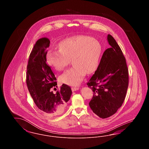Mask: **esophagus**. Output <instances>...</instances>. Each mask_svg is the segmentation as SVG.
<instances>
[{"mask_svg": "<svg viewBox=\"0 0 149 149\" xmlns=\"http://www.w3.org/2000/svg\"><path fill=\"white\" fill-rule=\"evenodd\" d=\"M79 89V87H77V86H74V87H72V88H71V90H72V92L78 91Z\"/></svg>", "mask_w": 149, "mask_h": 149, "instance_id": "1", "label": "esophagus"}]
</instances>
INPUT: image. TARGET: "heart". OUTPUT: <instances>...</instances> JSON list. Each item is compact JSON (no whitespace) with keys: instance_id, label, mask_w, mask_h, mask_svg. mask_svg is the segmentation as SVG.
I'll use <instances>...</instances> for the list:
<instances>
[{"instance_id":"1","label":"heart","mask_w":149,"mask_h":149,"mask_svg":"<svg viewBox=\"0 0 149 149\" xmlns=\"http://www.w3.org/2000/svg\"><path fill=\"white\" fill-rule=\"evenodd\" d=\"M58 51L50 50L46 54V62L57 71L63 70L71 60L72 67L59 78L61 82L77 85L84 78L97 69L101 55V46L92 38L78 36L61 41Z\"/></svg>"}]
</instances>
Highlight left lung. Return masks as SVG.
Instances as JSON below:
<instances>
[{
    "mask_svg": "<svg viewBox=\"0 0 149 149\" xmlns=\"http://www.w3.org/2000/svg\"><path fill=\"white\" fill-rule=\"evenodd\" d=\"M107 41L111 47L104 52L87 83L94 92L89 106L102 118L112 116L120 108L128 85V70L122 51L112 36L108 35Z\"/></svg>",
    "mask_w": 149,
    "mask_h": 149,
    "instance_id": "left-lung-1",
    "label": "left lung"
}]
</instances>
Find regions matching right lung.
I'll list each match as a JSON object with an SVG mask.
<instances>
[{"label": "right lung", "mask_w": 149, "mask_h": 149, "mask_svg": "<svg viewBox=\"0 0 149 149\" xmlns=\"http://www.w3.org/2000/svg\"><path fill=\"white\" fill-rule=\"evenodd\" d=\"M50 43L49 39L45 37L36 43L29 57L26 83L39 110L46 116L53 117L64 112L72 91L69 86L64 84L55 94L50 91L51 88L56 86L57 82L54 74L46 64L47 48Z\"/></svg>", "instance_id": "1"}]
</instances>
